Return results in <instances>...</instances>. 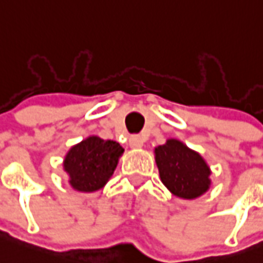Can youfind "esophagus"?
Segmentation results:
<instances>
[{
  "label": "esophagus",
  "instance_id": "esophagus-1",
  "mask_svg": "<svg viewBox=\"0 0 263 263\" xmlns=\"http://www.w3.org/2000/svg\"><path fill=\"white\" fill-rule=\"evenodd\" d=\"M129 145L133 149H138V148H141L144 145V141H142V138L140 136H132L129 138Z\"/></svg>",
  "mask_w": 263,
  "mask_h": 263
}]
</instances>
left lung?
Wrapping results in <instances>:
<instances>
[{
    "instance_id": "obj_1",
    "label": "left lung",
    "mask_w": 263,
    "mask_h": 263,
    "mask_svg": "<svg viewBox=\"0 0 263 263\" xmlns=\"http://www.w3.org/2000/svg\"><path fill=\"white\" fill-rule=\"evenodd\" d=\"M155 162L160 181L174 196L193 200L210 189L211 168L204 158L177 138L155 148Z\"/></svg>"
}]
</instances>
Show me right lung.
<instances>
[{"label":"right lung","instance_id":"obj_1","mask_svg":"<svg viewBox=\"0 0 263 263\" xmlns=\"http://www.w3.org/2000/svg\"><path fill=\"white\" fill-rule=\"evenodd\" d=\"M123 151L117 141L99 136H89L71 146L63 160L71 188L85 193L103 188L112 177Z\"/></svg>","mask_w":263,"mask_h":263}]
</instances>
